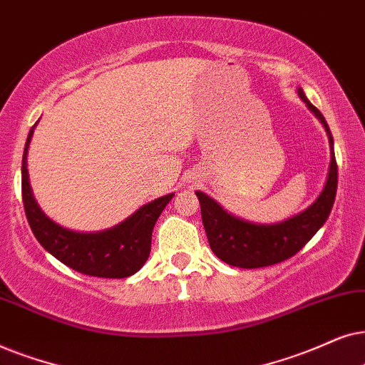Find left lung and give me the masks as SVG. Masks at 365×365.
I'll list each match as a JSON object with an SVG mask.
<instances>
[{
  "label": "left lung",
  "mask_w": 365,
  "mask_h": 365,
  "mask_svg": "<svg viewBox=\"0 0 365 365\" xmlns=\"http://www.w3.org/2000/svg\"><path fill=\"white\" fill-rule=\"evenodd\" d=\"M297 93L307 103L309 110L322 121L329 135L330 165L327 182L317 200L309 208H305L299 215L272 225H259L233 217L232 213L223 210L213 198L203 192H197L208 244L213 254L228 265L240 267V269H259L290 259L299 250H302V247L317 233L332 210L335 193H337V162L334 155L332 135L322 113L310 103L302 88H299Z\"/></svg>",
  "instance_id": "left-lung-1"
}]
</instances>
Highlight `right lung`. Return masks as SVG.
Segmentation results:
<instances>
[{
  "instance_id": "add662e5",
  "label": "right lung",
  "mask_w": 365,
  "mask_h": 365,
  "mask_svg": "<svg viewBox=\"0 0 365 365\" xmlns=\"http://www.w3.org/2000/svg\"><path fill=\"white\" fill-rule=\"evenodd\" d=\"M35 126H31L28 133L23 152L21 195L24 213L36 240L61 264L80 274L103 279H125L133 275L148 259L155 222L172 200L173 193L140 207L133 215L108 230L81 233L63 228L41 212L31 193L26 155Z\"/></svg>"
}]
</instances>
